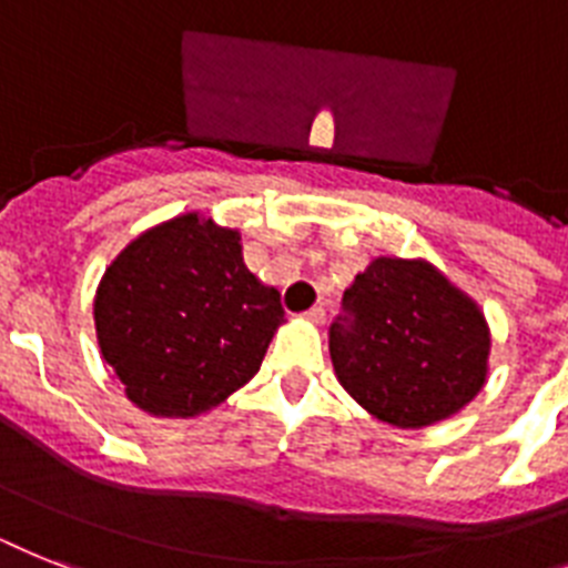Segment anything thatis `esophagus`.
Instances as JSON below:
<instances>
[{"instance_id": "1", "label": "esophagus", "mask_w": 568, "mask_h": 568, "mask_svg": "<svg viewBox=\"0 0 568 568\" xmlns=\"http://www.w3.org/2000/svg\"><path fill=\"white\" fill-rule=\"evenodd\" d=\"M303 317H306V321H312V324H324V321H326V308L324 306H312Z\"/></svg>"}]
</instances>
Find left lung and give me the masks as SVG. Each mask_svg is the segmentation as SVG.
Listing matches in <instances>:
<instances>
[{
  "label": "left lung",
  "instance_id": "8db88e82",
  "mask_svg": "<svg viewBox=\"0 0 568 568\" xmlns=\"http://www.w3.org/2000/svg\"><path fill=\"white\" fill-rule=\"evenodd\" d=\"M490 332L426 262L376 260L329 326L338 382L385 423L419 428L460 412L487 376Z\"/></svg>",
  "mask_w": 568,
  "mask_h": 568
}]
</instances>
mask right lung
I'll return each instance as SVG.
<instances>
[{
	"instance_id": "1",
	"label": "right lung",
	"mask_w": 568,
	"mask_h": 568,
	"mask_svg": "<svg viewBox=\"0 0 568 568\" xmlns=\"http://www.w3.org/2000/svg\"><path fill=\"white\" fill-rule=\"evenodd\" d=\"M239 242L236 230L189 212L142 233L104 271L101 356L142 412L195 417L260 371L285 312Z\"/></svg>"
}]
</instances>
